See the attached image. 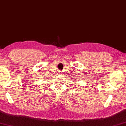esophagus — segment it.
<instances>
[{"label": "esophagus", "instance_id": "obj_1", "mask_svg": "<svg viewBox=\"0 0 126 126\" xmlns=\"http://www.w3.org/2000/svg\"><path fill=\"white\" fill-rule=\"evenodd\" d=\"M58 74H62V73H61V72H60V71H58Z\"/></svg>", "mask_w": 126, "mask_h": 126}]
</instances>
